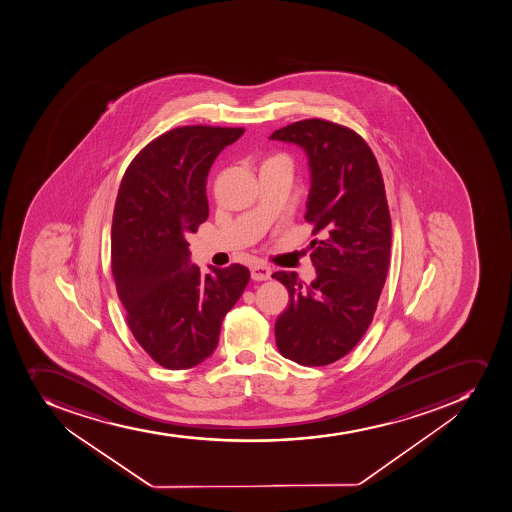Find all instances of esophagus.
<instances>
[{"instance_id": "obj_1", "label": "esophagus", "mask_w": 512, "mask_h": 512, "mask_svg": "<svg viewBox=\"0 0 512 512\" xmlns=\"http://www.w3.org/2000/svg\"><path fill=\"white\" fill-rule=\"evenodd\" d=\"M252 278H254L255 282L270 280L272 278V270L267 265H255V267H252Z\"/></svg>"}]
</instances>
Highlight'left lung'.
I'll use <instances>...</instances> for the list:
<instances>
[{"instance_id":"left-lung-1","label":"left lung","mask_w":512,"mask_h":512,"mask_svg":"<svg viewBox=\"0 0 512 512\" xmlns=\"http://www.w3.org/2000/svg\"><path fill=\"white\" fill-rule=\"evenodd\" d=\"M270 140L305 150L311 188L306 221L316 278L275 272L290 305L275 323L278 351L301 366H326L346 356L371 324L389 270V206L376 156L349 128L321 118L280 128Z\"/></svg>"}]
</instances>
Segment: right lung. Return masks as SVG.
<instances>
[{"instance_id":"add662e5","label":"right lung","mask_w":512,"mask_h":512,"mask_svg":"<svg viewBox=\"0 0 512 512\" xmlns=\"http://www.w3.org/2000/svg\"><path fill=\"white\" fill-rule=\"evenodd\" d=\"M244 128H174L136 155L118 189L112 222V273L127 323L160 366L201 364L219 343L222 319L249 283L234 263L201 273L186 235L209 216V169Z\"/></svg>"}]
</instances>
